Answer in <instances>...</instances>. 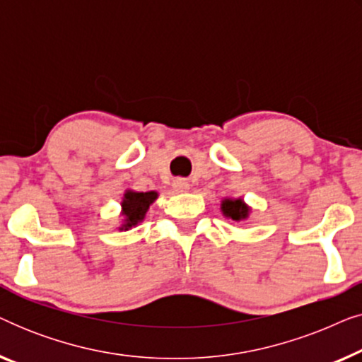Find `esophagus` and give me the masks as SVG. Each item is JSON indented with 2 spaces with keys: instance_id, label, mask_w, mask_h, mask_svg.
I'll list each match as a JSON object with an SVG mask.
<instances>
[{
  "instance_id": "34e87169",
  "label": "esophagus",
  "mask_w": 362,
  "mask_h": 362,
  "mask_svg": "<svg viewBox=\"0 0 362 362\" xmlns=\"http://www.w3.org/2000/svg\"><path fill=\"white\" fill-rule=\"evenodd\" d=\"M173 187H175L176 192H186L189 189V182L180 177V180H175V182H173Z\"/></svg>"
}]
</instances>
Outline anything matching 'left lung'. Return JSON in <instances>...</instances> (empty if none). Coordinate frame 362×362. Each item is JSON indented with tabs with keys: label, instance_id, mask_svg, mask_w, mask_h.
I'll return each mask as SVG.
<instances>
[{
	"label": "left lung",
	"instance_id": "obj_1",
	"mask_svg": "<svg viewBox=\"0 0 362 362\" xmlns=\"http://www.w3.org/2000/svg\"><path fill=\"white\" fill-rule=\"evenodd\" d=\"M221 212L226 219L242 222L252 214V207L242 197H224L221 201Z\"/></svg>",
	"mask_w": 362,
	"mask_h": 362
}]
</instances>
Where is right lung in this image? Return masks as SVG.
I'll list each match as a JSON object with an SVG mask.
<instances>
[{
	"label": "right lung",
	"mask_w": 362,
	"mask_h": 362,
	"mask_svg": "<svg viewBox=\"0 0 362 362\" xmlns=\"http://www.w3.org/2000/svg\"><path fill=\"white\" fill-rule=\"evenodd\" d=\"M158 199L156 191L138 192L133 189H127L123 192L120 206V226L117 227L118 230H130L132 227H136L146 217V212L150 206Z\"/></svg>",
	"instance_id": "right-lung-1"
}]
</instances>
